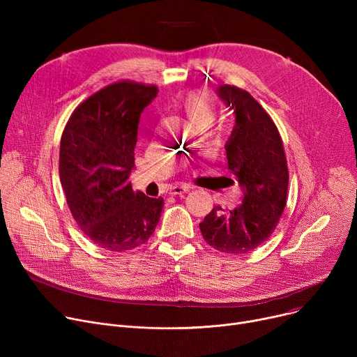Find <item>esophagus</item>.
<instances>
[{"instance_id": "34e87169", "label": "esophagus", "mask_w": 357, "mask_h": 357, "mask_svg": "<svg viewBox=\"0 0 357 357\" xmlns=\"http://www.w3.org/2000/svg\"><path fill=\"white\" fill-rule=\"evenodd\" d=\"M190 191V186L188 185H183V183H179V185H174L171 188V194L172 195H182L185 192Z\"/></svg>"}]
</instances>
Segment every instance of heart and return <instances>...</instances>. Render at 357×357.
<instances>
[{
	"label": "heart",
	"mask_w": 357,
	"mask_h": 357,
	"mask_svg": "<svg viewBox=\"0 0 357 357\" xmlns=\"http://www.w3.org/2000/svg\"><path fill=\"white\" fill-rule=\"evenodd\" d=\"M175 105L181 114L195 127H207L214 121L215 104L207 93L190 91L179 97Z\"/></svg>",
	"instance_id": "obj_1"
}]
</instances>
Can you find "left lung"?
Listing matches in <instances>:
<instances>
[{
  "label": "left lung",
  "mask_w": 357,
  "mask_h": 357,
  "mask_svg": "<svg viewBox=\"0 0 357 357\" xmlns=\"http://www.w3.org/2000/svg\"><path fill=\"white\" fill-rule=\"evenodd\" d=\"M217 96L234 117L226 155L243 201L240 207L229 211L215 205L199 222V230L215 250L245 255L268 240L284 213L288 191L287 159L275 123L249 92L220 85Z\"/></svg>",
  "instance_id": "obj_1"
}]
</instances>
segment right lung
I'll list each match as a JSON object with an SVG mask.
<instances>
[{"instance_id":"obj_1","label":"right lung","mask_w":357,"mask_h":357,"mask_svg":"<svg viewBox=\"0 0 357 357\" xmlns=\"http://www.w3.org/2000/svg\"><path fill=\"white\" fill-rule=\"evenodd\" d=\"M155 85L116 82L70 116L61 139L59 176L69 210L93 245L109 252L139 248L153 234L163 198L133 191L135 147Z\"/></svg>"}]
</instances>
